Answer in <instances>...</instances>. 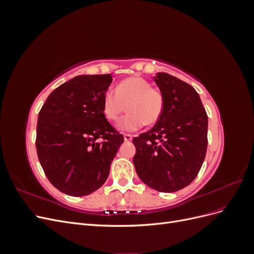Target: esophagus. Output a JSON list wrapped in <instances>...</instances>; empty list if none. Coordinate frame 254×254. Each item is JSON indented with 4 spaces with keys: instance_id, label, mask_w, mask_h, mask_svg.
<instances>
[{
    "instance_id": "1",
    "label": "esophagus",
    "mask_w": 254,
    "mask_h": 254,
    "mask_svg": "<svg viewBox=\"0 0 254 254\" xmlns=\"http://www.w3.org/2000/svg\"><path fill=\"white\" fill-rule=\"evenodd\" d=\"M132 140V135H130V134H124V141L125 142H130Z\"/></svg>"
}]
</instances>
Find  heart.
Returning a JSON list of instances; mask_svg holds the SVG:
<instances>
[{"label": "heart", "instance_id": "heart-1", "mask_svg": "<svg viewBox=\"0 0 254 254\" xmlns=\"http://www.w3.org/2000/svg\"><path fill=\"white\" fill-rule=\"evenodd\" d=\"M126 106L128 113L119 122L118 128L123 132H132L142 128L145 123L156 124L163 113L164 97L148 80L132 76L122 80L117 91L107 90L103 97V112L109 121H118Z\"/></svg>", "mask_w": 254, "mask_h": 254}]
</instances>
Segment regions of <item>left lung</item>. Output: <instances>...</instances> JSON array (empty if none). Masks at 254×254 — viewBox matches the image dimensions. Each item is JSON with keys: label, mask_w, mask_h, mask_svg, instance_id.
I'll return each mask as SVG.
<instances>
[{"label": "left lung", "mask_w": 254, "mask_h": 254, "mask_svg": "<svg viewBox=\"0 0 254 254\" xmlns=\"http://www.w3.org/2000/svg\"><path fill=\"white\" fill-rule=\"evenodd\" d=\"M164 109L149 131L132 140L133 164L149 188L173 193L188 187L200 171L207 146V115L196 90L167 73L153 77Z\"/></svg>", "instance_id": "8db88e82"}]
</instances>
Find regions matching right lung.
I'll return each instance as SVG.
<instances>
[{
	"label": "right lung",
	"mask_w": 254,
	"mask_h": 254,
	"mask_svg": "<svg viewBox=\"0 0 254 254\" xmlns=\"http://www.w3.org/2000/svg\"><path fill=\"white\" fill-rule=\"evenodd\" d=\"M111 82V74L76 76L52 92L38 115V159L50 182L66 195L101 188L124 142L103 112Z\"/></svg>",
	"instance_id": "1"
}]
</instances>
